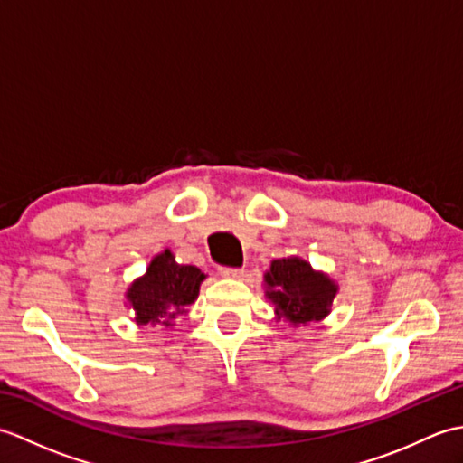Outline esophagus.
Here are the masks:
<instances>
[{
  "mask_svg": "<svg viewBox=\"0 0 463 463\" xmlns=\"http://www.w3.org/2000/svg\"><path fill=\"white\" fill-rule=\"evenodd\" d=\"M219 272L226 279H239L242 277V269H234V267H221Z\"/></svg>",
  "mask_w": 463,
  "mask_h": 463,
  "instance_id": "1",
  "label": "esophagus"
}]
</instances>
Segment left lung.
I'll use <instances>...</instances> for the list:
<instances>
[{
	"mask_svg": "<svg viewBox=\"0 0 463 463\" xmlns=\"http://www.w3.org/2000/svg\"><path fill=\"white\" fill-rule=\"evenodd\" d=\"M264 280L269 287L267 297L277 304L280 317L292 324H308L326 317L336 294V284L297 257L272 260Z\"/></svg>",
	"mask_w": 463,
	"mask_h": 463,
	"instance_id": "left-lung-1",
	"label": "left lung"
}]
</instances>
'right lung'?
Masks as SVG:
<instances>
[{"label": "right lung", "mask_w": 463, "mask_h": 463, "mask_svg": "<svg viewBox=\"0 0 463 463\" xmlns=\"http://www.w3.org/2000/svg\"><path fill=\"white\" fill-rule=\"evenodd\" d=\"M204 274L191 264L175 262L171 250L155 257L143 279L135 280L127 292V300L133 304L135 320L139 324L163 322L169 326L175 314L184 312L199 297Z\"/></svg>", "instance_id": "obj_1"}]
</instances>
